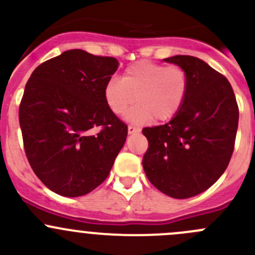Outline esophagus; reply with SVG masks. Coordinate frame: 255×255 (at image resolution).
<instances>
[{
	"label": "esophagus",
	"instance_id": "obj_1",
	"mask_svg": "<svg viewBox=\"0 0 255 255\" xmlns=\"http://www.w3.org/2000/svg\"><path fill=\"white\" fill-rule=\"evenodd\" d=\"M137 132H139V128L132 125L128 126V133H129V134H133V133H137Z\"/></svg>",
	"mask_w": 255,
	"mask_h": 255
}]
</instances>
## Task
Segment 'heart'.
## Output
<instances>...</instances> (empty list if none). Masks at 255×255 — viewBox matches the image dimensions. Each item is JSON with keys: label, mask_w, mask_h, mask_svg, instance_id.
<instances>
[{"label": "heart", "mask_w": 255, "mask_h": 255, "mask_svg": "<svg viewBox=\"0 0 255 255\" xmlns=\"http://www.w3.org/2000/svg\"><path fill=\"white\" fill-rule=\"evenodd\" d=\"M189 92V76L176 65L138 61L128 66L122 79L112 78L105 86V101L116 116H123L137 100L128 118L135 123L154 117L168 121L181 110Z\"/></svg>", "instance_id": "1"}]
</instances>
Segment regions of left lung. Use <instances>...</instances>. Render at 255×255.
Here are the masks:
<instances>
[{
    "mask_svg": "<svg viewBox=\"0 0 255 255\" xmlns=\"http://www.w3.org/2000/svg\"><path fill=\"white\" fill-rule=\"evenodd\" d=\"M186 71L189 92L170 122L146 127L143 168L149 181L174 199H189L212 186L230 164L239 111L230 81L190 55L164 59Z\"/></svg>",
    "mask_w": 255,
    "mask_h": 255,
    "instance_id": "8db88e82",
    "label": "left lung"
}]
</instances>
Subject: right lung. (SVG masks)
Masks as SVG:
<instances>
[{"label": "right lung", "instance_id": "1", "mask_svg": "<svg viewBox=\"0 0 255 255\" xmlns=\"http://www.w3.org/2000/svg\"><path fill=\"white\" fill-rule=\"evenodd\" d=\"M118 69L112 56L71 49L32 73L19 105L25 155L55 194L78 197L106 180L128 127L105 101Z\"/></svg>", "mask_w": 255, "mask_h": 255}]
</instances>
